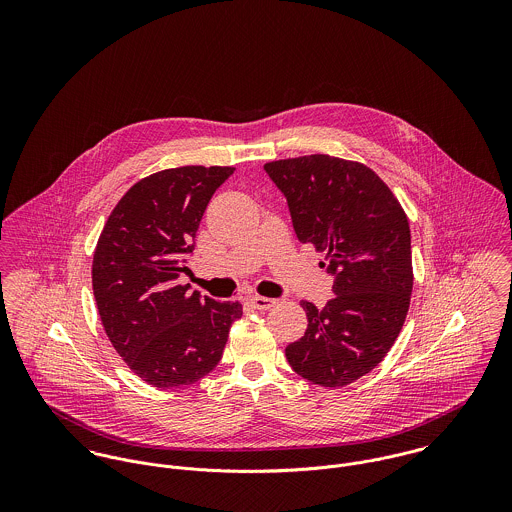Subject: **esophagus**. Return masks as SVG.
I'll return each instance as SVG.
<instances>
[{"instance_id": "esophagus-1", "label": "esophagus", "mask_w": 512, "mask_h": 512, "mask_svg": "<svg viewBox=\"0 0 512 512\" xmlns=\"http://www.w3.org/2000/svg\"><path fill=\"white\" fill-rule=\"evenodd\" d=\"M248 301H250V305H254V307L260 309V311H266V309H270V307L276 305V299L264 297V295H250Z\"/></svg>"}]
</instances>
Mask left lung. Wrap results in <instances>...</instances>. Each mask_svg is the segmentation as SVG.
Masks as SVG:
<instances>
[{"mask_svg": "<svg viewBox=\"0 0 512 512\" xmlns=\"http://www.w3.org/2000/svg\"><path fill=\"white\" fill-rule=\"evenodd\" d=\"M264 169L288 199L299 242L323 252L335 274L323 309L299 303L307 331L286 347L288 363L313 384L343 388L378 366L406 321L414 286L408 217L365 163L313 153Z\"/></svg>", "mask_w": 512, "mask_h": 512, "instance_id": "1", "label": "left lung"}]
</instances>
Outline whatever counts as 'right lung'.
<instances>
[{"mask_svg": "<svg viewBox=\"0 0 512 512\" xmlns=\"http://www.w3.org/2000/svg\"><path fill=\"white\" fill-rule=\"evenodd\" d=\"M234 167L185 165L151 173L118 201L96 242L92 290L116 353L147 384L179 388L222 359L242 303L177 286L189 272L203 213Z\"/></svg>", "mask_w": 512, "mask_h": 512, "instance_id": "right-lung-1", "label": "right lung"}]
</instances>
